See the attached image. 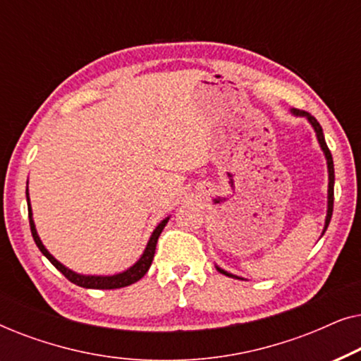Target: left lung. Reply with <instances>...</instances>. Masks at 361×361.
<instances>
[{"label":"left lung","instance_id":"obj_1","mask_svg":"<svg viewBox=\"0 0 361 361\" xmlns=\"http://www.w3.org/2000/svg\"><path fill=\"white\" fill-rule=\"evenodd\" d=\"M290 113H293L294 116H304V118H307V121H309L310 125H312V128H314L315 136H317L319 145H320V147H322V151H324V154H325V159H327V169H329V194H327V216H325V226H324V231H322V235H324V233H325V230H327L329 224H330V219H332V212H334V184H335L334 159H332V154H330V151H329V147H327V142H325L322 126L319 125V121L315 120V118H314L312 115H310V113H307V111L295 110V108H293V110H290ZM216 271H220L221 274L228 276V278L241 279V278H238V276H235V274L228 273V271H225V269L219 268V266H216Z\"/></svg>","mask_w":361,"mask_h":361}]
</instances>
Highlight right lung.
Instances as JSON below:
<instances>
[{
  "label": "right lung",
  "mask_w": 361,
  "mask_h": 361,
  "mask_svg": "<svg viewBox=\"0 0 361 361\" xmlns=\"http://www.w3.org/2000/svg\"><path fill=\"white\" fill-rule=\"evenodd\" d=\"M26 199H27V212H29V225H31V233H32L34 241H36L37 248L41 250V253L46 256V258L51 261V263L56 266V268L61 271V273L66 276V278L71 281V283L80 286V288H87V289H120V288H125V286H130L133 283H136V281H140L142 276L147 273V269H149V266L152 263V258H154V253H156L157 238H159L161 231L164 230L166 224L169 221V216H167V219L162 220L161 224L156 226V230L152 231L149 241H147L145 253L141 255V258L137 259L136 263L131 266V268H128L126 271H123V273H118V274H113V276H90V274L87 276V274H78V273H75V271L66 268V266H63L61 261H57L46 250V246L42 245L41 238H39L36 225H34L32 209H31V202H29L27 189H26Z\"/></svg>",
  "instance_id": "add662e5"
}]
</instances>
